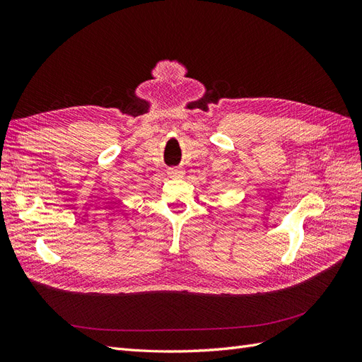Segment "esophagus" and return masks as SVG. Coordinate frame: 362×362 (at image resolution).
<instances>
[{
    "label": "esophagus",
    "instance_id": "1",
    "mask_svg": "<svg viewBox=\"0 0 362 362\" xmlns=\"http://www.w3.org/2000/svg\"><path fill=\"white\" fill-rule=\"evenodd\" d=\"M168 175H169L170 178L178 180V178H182V177H184V170H182V169H178V168H172V169L168 170Z\"/></svg>",
    "mask_w": 362,
    "mask_h": 362
}]
</instances>
